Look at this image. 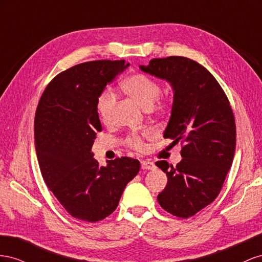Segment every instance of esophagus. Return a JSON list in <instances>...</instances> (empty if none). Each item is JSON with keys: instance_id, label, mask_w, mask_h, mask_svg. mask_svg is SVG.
<instances>
[{"instance_id": "34e87169", "label": "esophagus", "mask_w": 262, "mask_h": 262, "mask_svg": "<svg viewBox=\"0 0 262 262\" xmlns=\"http://www.w3.org/2000/svg\"><path fill=\"white\" fill-rule=\"evenodd\" d=\"M141 168L146 169V170H154V169H156V164L152 161L144 160V161H141Z\"/></svg>"}]
</instances>
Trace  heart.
<instances>
[{
    "label": "heart",
    "instance_id": "obj_1",
    "mask_svg": "<svg viewBox=\"0 0 262 262\" xmlns=\"http://www.w3.org/2000/svg\"><path fill=\"white\" fill-rule=\"evenodd\" d=\"M123 92L135 101L144 110L151 108L161 93L160 84L152 78L145 74H134L122 82ZM115 106V96L111 91L104 92L98 101V112L102 121L108 122ZM156 110L162 113L166 110V104L159 103ZM130 144L136 149L143 148V141L138 137H133Z\"/></svg>",
    "mask_w": 262,
    "mask_h": 262
}]
</instances>
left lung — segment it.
I'll use <instances>...</instances> for the list:
<instances>
[{"instance_id":"8db88e82","label":"left lung","mask_w":262,"mask_h":262,"mask_svg":"<svg viewBox=\"0 0 262 262\" xmlns=\"http://www.w3.org/2000/svg\"><path fill=\"white\" fill-rule=\"evenodd\" d=\"M141 71L167 81L173 101L163 137L182 140V160L176 167L156 162L168 177L158 195L160 206L188 219L217 198L233 163L236 126L226 94L199 62L185 57L152 59Z\"/></svg>"}]
</instances>
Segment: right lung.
<instances>
[{
  "label": "right lung",
  "mask_w": 262,
  "mask_h": 262,
  "mask_svg": "<svg viewBox=\"0 0 262 262\" xmlns=\"http://www.w3.org/2000/svg\"><path fill=\"white\" fill-rule=\"evenodd\" d=\"M125 60L80 63L52 80L35 115V149L49 190L74 219L89 223L113 213L125 186L138 173L137 159L122 157L100 166L92 146L102 130L98 101Z\"/></svg>",
  "instance_id": "add662e5"
}]
</instances>
